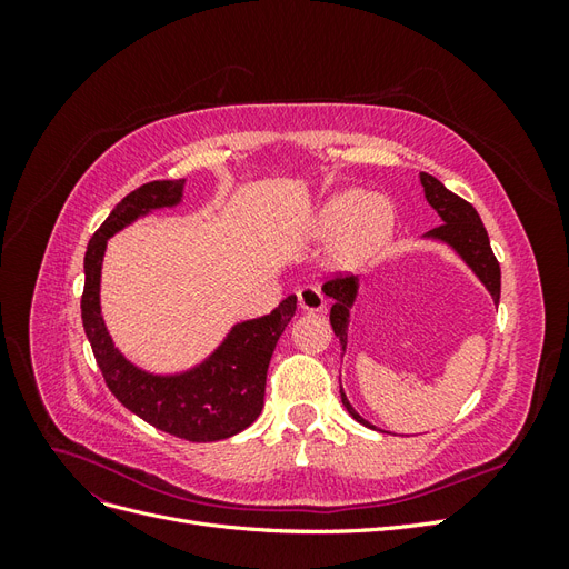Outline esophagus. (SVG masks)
<instances>
[{"instance_id":"esophagus-1","label":"esophagus","mask_w":569,"mask_h":569,"mask_svg":"<svg viewBox=\"0 0 569 569\" xmlns=\"http://www.w3.org/2000/svg\"><path fill=\"white\" fill-rule=\"evenodd\" d=\"M299 306L303 311H327V297L320 291V287L316 284H306L299 289Z\"/></svg>"}]
</instances>
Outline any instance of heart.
I'll list each match as a JSON object with an SVG mask.
<instances>
[{
    "instance_id": "obj_1",
    "label": "heart",
    "mask_w": 569,
    "mask_h": 569,
    "mask_svg": "<svg viewBox=\"0 0 569 569\" xmlns=\"http://www.w3.org/2000/svg\"><path fill=\"white\" fill-rule=\"evenodd\" d=\"M393 226L391 203L380 194H366L360 189L327 199L318 228L322 234L335 237L332 261L337 266H358L382 249Z\"/></svg>"
}]
</instances>
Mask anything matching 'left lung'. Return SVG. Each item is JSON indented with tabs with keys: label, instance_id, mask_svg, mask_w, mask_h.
Returning <instances> with one entry per match:
<instances>
[{
	"label": "left lung",
	"instance_id": "1",
	"mask_svg": "<svg viewBox=\"0 0 569 569\" xmlns=\"http://www.w3.org/2000/svg\"><path fill=\"white\" fill-rule=\"evenodd\" d=\"M420 182L425 187L427 201L432 203L437 213L443 218L439 228L429 230V237H437V239H443V242H449L465 258V261L470 263V268L479 274V280L487 284L493 301L498 303V299H501V266H498V261H496V256L489 244L487 228L481 226V218L475 211V206L470 201L460 199L458 194L449 192V189H446L437 178H432L429 173H420ZM322 291L330 299H335L332 311H330V322H332V330L339 337V343L343 349L347 347L349 308L356 299V278L349 272H335L332 278L325 280ZM341 403L347 406V410L358 422L368 425L351 408L343 391H341Z\"/></svg>",
	"mask_w": 569,
	"mask_h": 569
}]
</instances>
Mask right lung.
Returning <instances> with one entry per match:
<instances>
[{
    "instance_id": "right-lung-1",
    "label": "right lung",
    "mask_w": 569,
    "mask_h": 569,
    "mask_svg": "<svg viewBox=\"0 0 569 569\" xmlns=\"http://www.w3.org/2000/svg\"><path fill=\"white\" fill-rule=\"evenodd\" d=\"M184 180H157L137 187L116 203L92 234L84 253L82 327L97 366L116 399L166 435L187 441H220L247 429L263 408L268 366L278 339L297 313V297H287L272 313L234 325L222 347L192 372L157 377L137 370L120 356L99 313V272L107 239L128 222L182 197Z\"/></svg>"
}]
</instances>
